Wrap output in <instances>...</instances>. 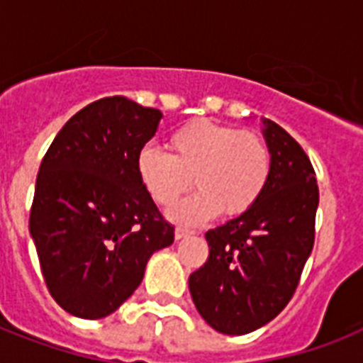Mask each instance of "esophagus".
<instances>
[{
  "instance_id": "esophagus-1",
  "label": "esophagus",
  "mask_w": 363,
  "mask_h": 363,
  "mask_svg": "<svg viewBox=\"0 0 363 363\" xmlns=\"http://www.w3.org/2000/svg\"><path fill=\"white\" fill-rule=\"evenodd\" d=\"M190 233H192V232H188V230H184V228H177L175 239H177V241H181V239H186Z\"/></svg>"
}]
</instances>
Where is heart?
Listing matches in <instances>:
<instances>
[{
	"label": "heart",
	"mask_w": 363,
	"mask_h": 363,
	"mask_svg": "<svg viewBox=\"0 0 363 363\" xmlns=\"http://www.w3.org/2000/svg\"><path fill=\"white\" fill-rule=\"evenodd\" d=\"M169 154L143 148L137 154V175L154 203L169 207L194 181L198 192L177 203L169 218L198 226L220 211L230 218L252 209L271 175L267 143L254 131L209 121H194L173 131Z\"/></svg>",
	"instance_id": "heart-1"
}]
</instances>
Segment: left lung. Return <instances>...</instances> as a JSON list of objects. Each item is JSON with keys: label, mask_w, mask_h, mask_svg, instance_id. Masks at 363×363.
<instances>
[{"label": "left lung", "mask_w": 363, "mask_h": 363, "mask_svg": "<svg viewBox=\"0 0 363 363\" xmlns=\"http://www.w3.org/2000/svg\"><path fill=\"white\" fill-rule=\"evenodd\" d=\"M262 124L267 186L248 213L205 233L209 258L188 279L199 315L226 335L254 332L286 307L315 245L318 186L309 156L281 125Z\"/></svg>", "instance_id": "left-lung-1"}]
</instances>
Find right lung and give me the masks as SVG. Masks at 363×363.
<instances>
[{
	"label": "right lung",
	"mask_w": 363,
	"mask_h": 363,
	"mask_svg": "<svg viewBox=\"0 0 363 363\" xmlns=\"http://www.w3.org/2000/svg\"><path fill=\"white\" fill-rule=\"evenodd\" d=\"M162 116L122 96L98 99L65 122L43 158L30 233L48 292L69 315L115 313L148 258L175 239L135 165Z\"/></svg>",
	"instance_id": "obj_1"
}]
</instances>
